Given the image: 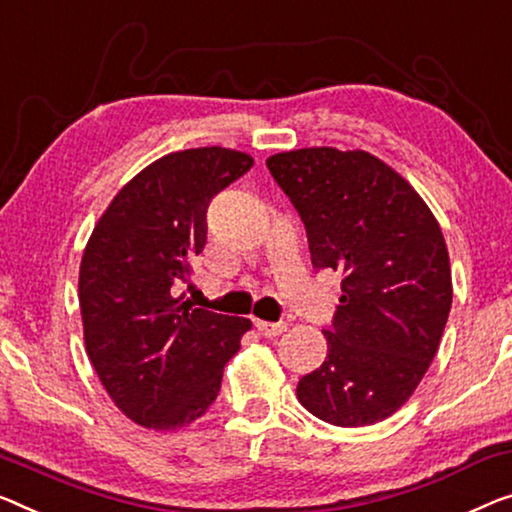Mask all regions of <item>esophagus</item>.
<instances>
[{
  "label": "esophagus",
  "mask_w": 512,
  "mask_h": 512,
  "mask_svg": "<svg viewBox=\"0 0 512 512\" xmlns=\"http://www.w3.org/2000/svg\"><path fill=\"white\" fill-rule=\"evenodd\" d=\"M255 326H257V331L264 335V338H276V335L287 331V324L285 322L273 324V322H264V319H257Z\"/></svg>",
  "instance_id": "obj_1"
}]
</instances>
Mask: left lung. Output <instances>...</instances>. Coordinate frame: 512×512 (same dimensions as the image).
Instances as JSON below:
<instances>
[{
	"instance_id": "8db88e82",
	"label": "left lung",
	"mask_w": 512,
	"mask_h": 512,
	"mask_svg": "<svg viewBox=\"0 0 512 512\" xmlns=\"http://www.w3.org/2000/svg\"><path fill=\"white\" fill-rule=\"evenodd\" d=\"M299 211L312 264L342 273L324 363L296 398L340 427L384 421L430 368L453 303L441 227L414 186L363 149L305 147L266 158Z\"/></svg>"
}]
</instances>
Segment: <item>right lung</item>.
Wrapping results in <instances>:
<instances>
[{"mask_svg":"<svg viewBox=\"0 0 512 512\" xmlns=\"http://www.w3.org/2000/svg\"><path fill=\"white\" fill-rule=\"evenodd\" d=\"M253 163L225 147L154 160L112 197L82 253L87 356L121 414L147 430H179L207 414L253 326L174 296L207 243L211 197Z\"/></svg>","mask_w":512,"mask_h":512,"instance_id":"obj_1","label":"right lung"}]
</instances>
